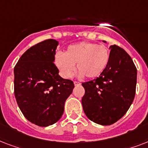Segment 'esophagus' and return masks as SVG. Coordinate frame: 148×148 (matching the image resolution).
Listing matches in <instances>:
<instances>
[{
	"instance_id": "1",
	"label": "esophagus",
	"mask_w": 148,
	"mask_h": 148,
	"mask_svg": "<svg viewBox=\"0 0 148 148\" xmlns=\"http://www.w3.org/2000/svg\"><path fill=\"white\" fill-rule=\"evenodd\" d=\"M74 84L75 86H78L81 84V83H80V82H78V81H74Z\"/></svg>"
}]
</instances>
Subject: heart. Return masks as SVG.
I'll return each mask as SVG.
<instances>
[{
	"mask_svg": "<svg viewBox=\"0 0 148 148\" xmlns=\"http://www.w3.org/2000/svg\"><path fill=\"white\" fill-rule=\"evenodd\" d=\"M110 60V51L105 45L81 42L67 47L64 53L55 56V64L65 78L72 76L77 65L80 77L95 78L105 70Z\"/></svg>",
	"mask_w": 148,
	"mask_h": 148,
	"instance_id": "b5f03b06",
	"label": "heart"
}]
</instances>
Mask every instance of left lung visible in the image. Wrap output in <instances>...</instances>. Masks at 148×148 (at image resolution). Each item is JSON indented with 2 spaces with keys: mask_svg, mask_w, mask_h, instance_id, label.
<instances>
[{
  "mask_svg": "<svg viewBox=\"0 0 148 148\" xmlns=\"http://www.w3.org/2000/svg\"><path fill=\"white\" fill-rule=\"evenodd\" d=\"M103 42H105L103 40ZM110 60L101 75L82 84L86 116L101 125H110L124 116L136 92L137 68L129 54L117 45L110 47Z\"/></svg>",
  "mask_w": 148,
  "mask_h": 148,
  "instance_id": "8db88e82",
  "label": "left lung"
}]
</instances>
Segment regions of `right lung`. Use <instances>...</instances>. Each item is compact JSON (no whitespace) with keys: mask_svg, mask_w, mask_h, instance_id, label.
<instances>
[{"mask_svg":"<svg viewBox=\"0 0 148 148\" xmlns=\"http://www.w3.org/2000/svg\"><path fill=\"white\" fill-rule=\"evenodd\" d=\"M58 41L45 40L27 50L15 65L14 95L24 116L31 123L47 127L60 120L73 81L64 79L53 64Z\"/></svg>","mask_w":148,"mask_h":148,"instance_id":"add662e5","label":"right lung"}]
</instances>
